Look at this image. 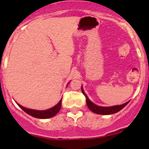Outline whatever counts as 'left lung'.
Listing matches in <instances>:
<instances>
[{"mask_svg":"<svg viewBox=\"0 0 149 149\" xmlns=\"http://www.w3.org/2000/svg\"><path fill=\"white\" fill-rule=\"evenodd\" d=\"M81 91L84 94V96L86 97V104H87V107H88V109H89L91 112H94V113L96 114H98V115H112V114H115L116 113V112L120 111L121 109H123V108H124L129 102H127L123 104L115 105V106H112V107L99 106V105H97L94 103H93L88 98L87 95L85 94V92H84L82 86H81Z\"/></svg>","mask_w":149,"mask_h":149,"instance_id":"left-lung-1","label":"left lung"}]
</instances>
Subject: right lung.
<instances>
[{"instance_id": "add662e5", "label": "right lung", "mask_w": 149, "mask_h": 149, "mask_svg": "<svg viewBox=\"0 0 149 149\" xmlns=\"http://www.w3.org/2000/svg\"><path fill=\"white\" fill-rule=\"evenodd\" d=\"M70 83V82H69ZM20 108H22L26 113L28 115H31V116L34 117V118H39V119H47V118H52L55 116L58 112L61 110V105H62V99L59 101V102L56 105L51 107L48 109H45V110H36V109H29V108H26L22 106L19 104L16 103Z\"/></svg>"}]
</instances>
